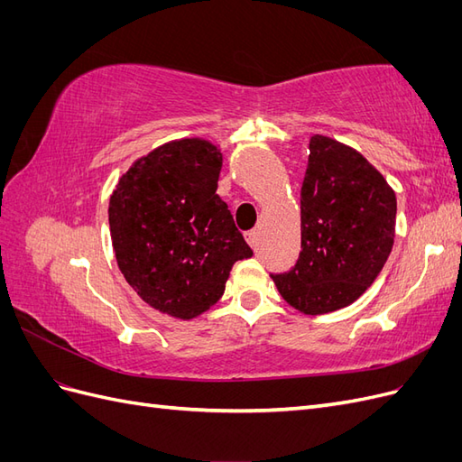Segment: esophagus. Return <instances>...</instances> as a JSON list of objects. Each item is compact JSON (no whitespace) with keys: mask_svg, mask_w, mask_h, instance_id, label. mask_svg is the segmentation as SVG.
Here are the masks:
<instances>
[{"mask_svg":"<svg viewBox=\"0 0 462 462\" xmlns=\"http://www.w3.org/2000/svg\"><path fill=\"white\" fill-rule=\"evenodd\" d=\"M245 239L250 245V248H256V245H258V233L256 231H248V233H245Z\"/></svg>","mask_w":462,"mask_h":462,"instance_id":"esophagus-1","label":"esophagus"}]
</instances>
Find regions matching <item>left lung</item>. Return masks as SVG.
I'll list each match as a JSON object with an SVG mask.
<instances>
[{
    "mask_svg": "<svg viewBox=\"0 0 462 462\" xmlns=\"http://www.w3.org/2000/svg\"><path fill=\"white\" fill-rule=\"evenodd\" d=\"M300 187V254L272 275L292 309L319 316L353 304L382 272L395 241L397 199L355 148L314 134Z\"/></svg>",
    "mask_w": 462,
    "mask_h": 462,
    "instance_id": "left-lung-1",
    "label": "left lung"
}]
</instances>
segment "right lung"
<instances>
[{
    "instance_id": "add662e5",
    "label": "right lung",
    "mask_w": 462,
    "mask_h": 462,
    "mask_svg": "<svg viewBox=\"0 0 462 462\" xmlns=\"http://www.w3.org/2000/svg\"><path fill=\"white\" fill-rule=\"evenodd\" d=\"M221 162L209 141L179 138L138 158L109 199L123 277L153 310L177 319L214 306L233 263L253 256L216 194Z\"/></svg>"
}]
</instances>
